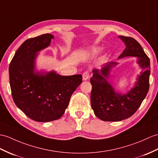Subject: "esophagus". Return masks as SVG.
I'll list each match as a JSON object with an SVG mask.
<instances>
[{"mask_svg": "<svg viewBox=\"0 0 158 158\" xmlns=\"http://www.w3.org/2000/svg\"><path fill=\"white\" fill-rule=\"evenodd\" d=\"M82 78H83V80H88V78H89V73H88V72H84L82 74Z\"/></svg>", "mask_w": 158, "mask_h": 158, "instance_id": "esophagus-1", "label": "esophagus"}]
</instances>
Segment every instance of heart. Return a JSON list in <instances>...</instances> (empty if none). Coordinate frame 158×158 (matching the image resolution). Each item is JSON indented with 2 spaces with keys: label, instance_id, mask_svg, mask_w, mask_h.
I'll use <instances>...</instances> for the list:
<instances>
[{
  "label": "heart",
  "instance_id": "heart-1",
  "mask_svg": "<svg viewBox=\"0 0 158 158\" xmlns=\"http://www.w3.org/2000/svg\"><path fill=\"white\" fill-rule=\"evenodd\" d=\"M100 52H101V49H100L99 48H93L89 52V54L92 55V56H94V55L98 54V53Z\"/></svg>",
  "mask_w": 158,
  "mask_h": 158
}]
</instances>
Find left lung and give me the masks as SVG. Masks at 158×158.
Returning <instances> with one entry per match:
<instances>
[{"label": "left lung", "instance_id": "8db88e82", "mask_svg": "<svg viewBox=\"0 0 158 158\" xmlns=\"http://www.w3.org/2000/svg\"><path fill=\"white\" fill-rule=\"evenodd\" d=\"M126 48L118 58L137 57V63L143 69L135 86L125 94L118 93L107 81L111 68L117 62L111 61L101 69H94L90 78V102L96 116L105 121H120L136 112L147 95L149 88L150 61L138 42L132 37L119 36Z\"/></svg>", "mask_w": 158, "mask_h": 158}]
</instances>
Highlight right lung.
Instances as JSON below:
<instances>
[{"mask_svg": "<svg viewBox=\"0 0 158 158\" xmlns=\"http://www.w3.org/2000/svg\"><path fill=\"white\" fill-rule=\"evenodd\" d=\"M49 33L30 38L15 53L9 66L10 86L15 105L38 122L57 120L64 114L73 92L82 82L81 74L60 76L56 72H34L37 52L48 47Z\"/></svg>", "mask_w": 158, "mask_h": 158, "instance_id": "add662e5", "label": "right lung"}]
</instances>
